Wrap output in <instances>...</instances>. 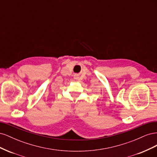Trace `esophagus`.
<instances>
[{
  "label": "esophagus",
  "mask_w": 157,
  "mask_h": 157,
  "mask_svg": "<svg viewBox=\"0 0 157 157\" xmlns=\"http://www.w3.org/2000/svg\"><path fill=\"white\" fill-rule=\"evenodd\" d=\"M75 78H78V77H76V76H75Z\"/></svg>",
  "instance_id": "34e87169"
}]
</instances>
